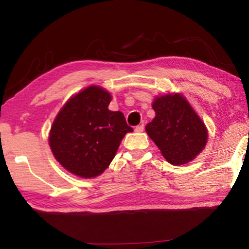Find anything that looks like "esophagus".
Returning <instances> with one entry per match:
<instances>
[{
    "label": "esophagus",
    "instance_id": "1",
    "mask_svg": "<svg viewBox=\"0 0 249 249\" xmlns=\"http://www.w3.org/2000/svg\"><path fill=\"white\" fill-rule=\"evenodd\" d=\"M142 130H144V124L138 125V126H136V127H135V132H137V133H142Z\"/></svg>",
    "mask_w": 249,
    "mask_h": 249
}]
</instances>
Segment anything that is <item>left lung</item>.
Segmentation results:
<instances>
[{
  "label": "left lung",
  "mask_w": 249,
  "mask_h": 249,
  "mask_svg": "<svg viewBox=\"0 0 249 249\" xmlns=\"http://www.w3.org/2000/svg\"><path fill=\"white\" fill-rule=\"evenodd\" d=\"M153 108L156 116L145 129L168 162L184 165L204 149L208 129L183 95L156 96Z\"/></svg>",
  "instance_id": "obj_1"
}]
</instances>
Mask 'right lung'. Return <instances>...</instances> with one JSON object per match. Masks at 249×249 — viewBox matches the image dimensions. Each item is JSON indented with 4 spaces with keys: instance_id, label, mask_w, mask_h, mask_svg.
<instances>
[{
    "instance_id": "right-lung-1",
    "label": "right lung",
    "mask_w": 249,
    "mask_h": 249,
    "mask_svg": "<svg viewBox=\"0 0 249 249\" xmlns=\"http://www.w3.org/2000/svg\"><path fill=\"white\" fill-rule=\"evenodd\" d=\"M109 92L90 86L67 101L54 119L49 146L57 161L80 178H94L115 157L126 133L124 114L108 109Z\"/></svg>"
}]
</instances>
